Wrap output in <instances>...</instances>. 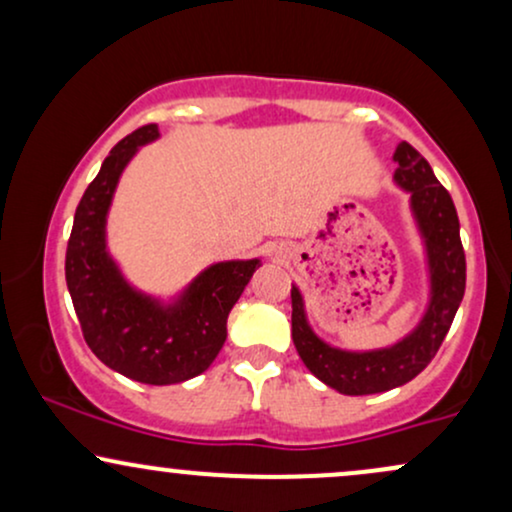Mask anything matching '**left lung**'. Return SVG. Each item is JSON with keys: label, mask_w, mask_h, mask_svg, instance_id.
<instances>
[{"label": "left lung", "mask_w": 512, "mask_h": 512, "mask_svg": "<svg viewBox=\"0 0 512 512\" xmlns=\"http://www.w3.org/2000/svg\"><path fill=\"white\" fill-rule=\"evenodd\" d=\"M395 161V180L411 192V209L426 238L431 267V305L421 325L390 349L366 354L339 351L315 337L305 322L301 293L296 286L291 289V337L298 356L315 378L342 395H375L414 380L438 354L464 296L467 262L450 192L411 144L397 146Z\"/></svg>", "instance_id": "8db88e82"}]
</instances>
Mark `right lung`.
Here are the masks:
<instances>
[{
    "label": "right lung",
    "instance_id": "add662e5",
    "mask_svg": "<svg viewBox=\"0 0 512 512\" xmlns=\"http://www.w3.org/2000/svg\"><path fill=\"white\" fill-rule=\"evenodd\" d=\"M156 137L158 127L144 125L110 149L76 207L64 276L88 349L125 378L173 385L211 366L226 342L228 313L260 260L214 264L168 308L129 289L105 252V214L127 161Z\"/></svg>",
    "mask_w": 512,
    "mask_h": 512
}]
</instances>
